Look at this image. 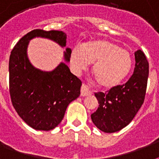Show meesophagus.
Masks as SVG:
<instances>
[{
	"label": "esophagus",
	"instance_id": "34e87169",
	"mask_svg": "<svg viewBox=\"0 0 159 159\" xmlns=\"http://www.w3.org/2000/svg\"><path fill=\"white\" fill-rule=\"evenodd\" d=\"M91 94H92V92L90 91L89 88L86 85H82V87H81V96L87 97V96H89Z\"/></svg>",
	"mask_w": 159,
	"mask_h": 159
}]
</instances>
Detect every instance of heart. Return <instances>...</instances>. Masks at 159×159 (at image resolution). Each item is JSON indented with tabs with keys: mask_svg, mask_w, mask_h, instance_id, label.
Listing matches in <instances>:
<instances>
[{
	"mask_svg": "<svg viewBox=\"0 0 159 159\" xmlns=\"http://www.w3.org/2000/svg\"><path fill=\"white\" fill-rule=\"evenodd\" d=\"M94 63L92 72L98 84L105 88L118 86L132 67L130 53L117 43L106 39H96L84 43L82 48L75 46L69 55L72 72L79 74Z\"/></svg>",
	"mask_w": 159,
	"mask_h": 159,
	"instance_id": "b5f03b06",
	"label": "heart"
}]
</instances>
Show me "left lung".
<instances>
[{
  "label": "left lung",
  "instance_id": "1",
  "mask_svg": "<svg viewBox=\"0 0 159 159\" xmlns=\"http://www.w3.org/2000/svg\"><path fill=\"white\" fill-rule=\"evenodd\" d=\"M135 67L128 82L109 90L97 92L95 97L99 107L91 118L100 130L114 133L130 123L143 105L148 77V62L143 51L134 53Z\"/></svg>",
  "mask_w": 159,
  "mask_h": 159
}]
</instances>
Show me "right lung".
Segmentation results:
<instances>
[{
  "instance_id": "obj_1",
  "label": "right lung",
  "mask_w": 159,
  "mask_h": 159,
  "mask_svg": "<svg viewBox=\"0 0 159 159\" xmlns=\"http://www.w3.org/2000/svg\"><path fill=\"white\" fill-rule=\"evenodd\" d=\"M34 38L48 39L62 48L66 47L67 34L59 30H34L19 40L9 60L10 94L14 108L31 128L51 130L64 116L67 106L80 96L82 82L70 72L71 48L63 52L64 62L52 71L34 67L29 59L27 48Z\"/></svg>"
}]
</instances>
